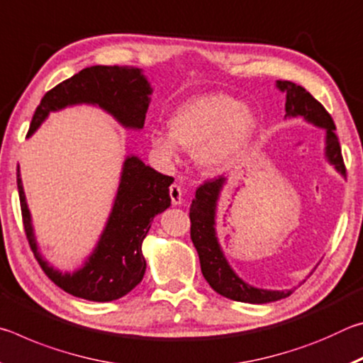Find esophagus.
Instances as JSON below:
<instances>
[{
    "label": "esophagus",
    "instance_id": "34e87169",
    "mask_svg": "<svg viewBox=\"0 0 363 363\" xmlns=\"http://www.w3.org/2000/svg\"><path fill=\"white\" fill-rule=\"evenodd\" d=\"M169 199L173 201V205L182 203V190L177 184H171L169 186Z\"/></svg>",
    "mask_w": 363,
    "mask_h": 363
}]
</instances>
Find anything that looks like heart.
<instances>
[{"label":"heart","instance_id":"obj_1","mask_svg":"<svg viewBox=\"0 0 363 363\" xmlns=\"http://www.w3.org/2000/svg\"><path fill=\"white\" fill-rule=\"evenodd\" d=\"M257 130L255 115L227 94H205L181 104L168 118V133L152 131L150 144L167 160L177 157V145L195 153L211 173L230 168L242 158Z\"/></svg>","mask_w":363,"mask_h":363}]
</instances>
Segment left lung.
I'll use <instances>...</instances> for the list:
<instances>
[{"mask_svg":"<svg viewBox=\"0 0 363 363\" xmlns=\"http://www.w3.org/2000/svg\"><path fill=\"white\" fill-rule=\"evenodd\" d=\"M277 88L284 91L286 96L285 110L288 116L301 115L307 121L314 123L315 126L323 128L327 131V157L331 164L346 176V167L341 155V145L336 136V126L331 115L325 110L320 102L315 101L311 93L293 82L279 79ZM225 182V177L218 176L214 179H208L205 184L196 189L195 199L190 205V238L200 257L201 274L214 291L223 296L240 301V303L251 304H266L272 301H279L291 294L288 291H272L259 290V288L250 286L242 279H238L235 272L227 264L225 257L220 251V247L214 230V216H216V203Z\"/></svg>","mask_w":363,"mask_h":363,"instance_id":"1","label":"left lung"}]
</instances>
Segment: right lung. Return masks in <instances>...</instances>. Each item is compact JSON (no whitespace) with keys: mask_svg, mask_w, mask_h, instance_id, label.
I'll return each mask as SVG.
<instances>
[{"mask_svg":"<svg viewBox=\"0 0 363 363\" xmlns=\"http://www.w3.org/2000/svg\"><path fill=\"white\" fill-rule=\"evenodd\" d=\"M150 93L149 83L136 67H88L48 91L35 110L27 136L35 133L49 112L82 102L96 104L112 113L123 126L140 130ZM173 181L171 176L145 167L138 157H128L123 164L112 214L94 253L75 274H62L48 266L38 253L17 168L23 229L36 261L54 284L73 296L97 303L125 296L144 277L143 240L150 229L152 219L169 206L168 187Z\"/></svg>","mask_w":363,"mask_h":363,"instance_id":"right-lung-1","label":"right lung"}]
</instances>
